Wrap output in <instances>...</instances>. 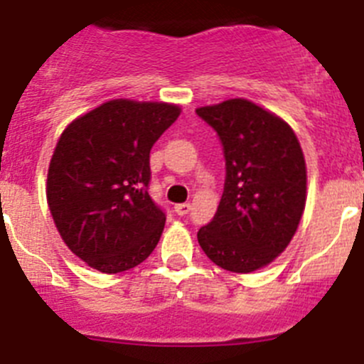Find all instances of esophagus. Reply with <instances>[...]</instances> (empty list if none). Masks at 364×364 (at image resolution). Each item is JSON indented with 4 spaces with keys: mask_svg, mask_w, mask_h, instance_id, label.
I'll use <instances>...</instances> for the list:
<instances>
[{
    "mask_svg": "<svg viewBox=\"0 0 364 364\" xmlns=\"http://www.w3.org/2000/svg\"><path fill=\"white\" fill-rule=\"evenodd\" d=\"M189 210H191V205H189V204H176L175 205V213L180 215V217H184V215H188Z\"/></svg>",
    "mask_w": 364,
    "mask_h": 364,
    "instance_id": "obj_1",
    "label": "esophagus"
}]
</instances>
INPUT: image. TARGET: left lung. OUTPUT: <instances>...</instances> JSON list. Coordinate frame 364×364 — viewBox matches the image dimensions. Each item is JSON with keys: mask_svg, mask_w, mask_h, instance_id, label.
Returning <instances> with one entry per match:
<instances>
[{"mask_svg": "<svg viewBox=\"0 0 364 364\" xmlns=\"http://www.w3.org/2000/svg\"><path fill=\"white\" fill-rule=\"evenodd\" d=\"M217 131L226 182L213 220L197 239L215 264L233 273L264 268L284 252L306 205V162L294 129L250 100L198 107Z\"/></svg>", "mask_w": 364, "mask_h": 364, "instance_id": "1", "label": "left lung"}]
</instances>
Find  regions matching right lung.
<instances>
[{
	"label": "right lung",
	"mask_w": 364,
	"mask_h": 364,
	"mask_svg": "<svg viewBox=\"0 0 364 364\" xmlns=\"http://www.w3.org/2000/svg\"><path fill=\"white\" fill-rule=\"evenodd\" d=\"M180 105L109 100L70 122L47 173V204L70 252L102 273L151 255L166 215L149 197V153Z\"/></svg>",
	"instance_id": "right-lung-1"
}]
</instances>
